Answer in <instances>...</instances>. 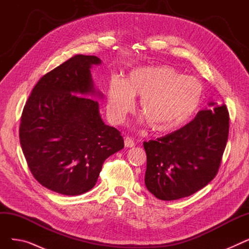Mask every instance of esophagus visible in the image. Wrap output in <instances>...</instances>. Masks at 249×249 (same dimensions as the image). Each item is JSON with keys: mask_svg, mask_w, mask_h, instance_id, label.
Segmentation results:
<instances>
[{"mask_svg": "<svg viewBox=\"0 0 249 249\" xmlns=\"http://www.w3.org/2000/svg\"><path fill=\"white\" fill-rule=\"evenodd\" d=\"M124 144H125V147H133L134 146V141L131 137H125L124 139Z\"/></svg>", "mask_w": 249, "mask_h": 249, "instance_id": "34e87169", "label": "esophagus"}]
</instances>
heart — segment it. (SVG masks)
Wrapping results in <instances>:
<instances>
[{"instance_id": "1", "label": "heart", "mask_w": 249, "mask_h": 249, "mask_svg": "<svg viewBox=\"0 0 249 249\" xmlns=\"http://www.w3.org/2000/svg\"><path fill=\"white\" fill-rule=\"evenodd\" d=\"M205 89L198 78L168 65L134 70L125 81L112 77L108 86L107 111L119 124L141 98L139 114L152 132L166 135L184 127L199 111Z\"/></svg>"}]
</instances>
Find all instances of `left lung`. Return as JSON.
I'll use <instances>...</instances> for the list:
<instances>
[{"label": "left lung", "instance_id": "obj_1", "mask_svg": "<svg viewBox=\"0 0 249 249\" xmlns=\"http://www.w3.org/2000/svg\"><path fill=\"white\" fill-rule=\"evenodd\" d=\"M228 134L229 113L222 105L199 111L176 132L143 142L147 190L160 200L174 201L203 189L218 174Z\"/></svg>", "mask_w": 249, "mask_h": 249}]
</instances>
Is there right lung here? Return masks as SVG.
Returning a JSON list of instances; mask_svg holds the SVG:
<instances>
[{"label":"right lung","instance_id":"obj_1","mask_svg":"<svg viewBox=\"0 0 249 249\" xmlns=\"http://www.w3.org/2000/svg\"><path fill=\"white\" fill-rule=\"evenodd\" d=\"M95 55L77 54L44 74L26 102L20 144L35 179L50 191L82 195L96 185L104 161L124 147L119 130L105 125L94 94Z\"/></svg>","mask_w":249,"mask_h":249}]
</instances>
